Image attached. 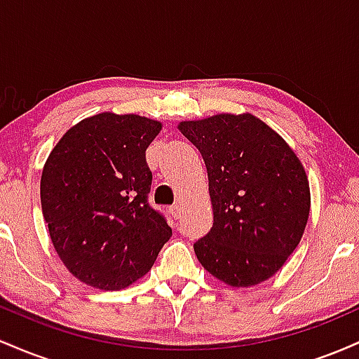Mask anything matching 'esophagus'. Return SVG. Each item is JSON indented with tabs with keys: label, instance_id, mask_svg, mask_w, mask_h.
<instances>
[{
	"label": "esophagus",
	"instance_id": "esophagus-1",
	"mask_svg": "<svg viewBox=\"0 0 359 359\" xmlns=\"http://www.w3.org/2000/svg\"><path fill=\"white\" fill-rule=\"evenodd\" d=\"M168 212H170L174 217H179V216H180V205H179V204L170 205V209H168Z\"/></svg>",
	"mask_w": 359,
	"mask_h": 359
}]
</instances>
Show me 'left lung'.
<instances>
[{
  "mask_svg": "<svg viewBox=\"0 0 359 359\" xmlns=\"http://www.w3.org/2000/svg\"><path fill=\"white\" fill-rule=\"evenodd\" d=\"M179 130L208 168L214 222L194 243L201 265L231 287L273 277L297 248L311 211L299 156L250 113L182 121Z\"/></svg>",
  "mask_w": 359,
  "mask_h": 359,
  "instance_id": "8db88e82",
  "label": "left lung"
}]
</instances>
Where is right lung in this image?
<instances>
[{
  "label": "right lung",
  "instance_id": "obj_1",
  "mask_svg": "<svg viewBox=\"0 0 359 359\" xmlns=\"http://www.w3.org/2000/svg\"><path fill=\"white\" fill-rule=\"evenodd\" d=\"M160 130L138 114H94L67 130L45 162L40 199L53 248L90 287L137 282L170 240L165 217L148 204L145 151Z\"/></svg>",
  "mask_w": 359,
  "mask_h": 359
}]
</instances>
